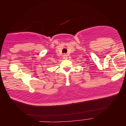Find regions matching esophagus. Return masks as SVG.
<instances>
[{"instance_id": "1", "label": "esophagus", "mask_w": 126, "mask_h": 126, "mask_svg": "<svg viewBox=\"0 0 126 126\" xmlns=\"http://www.w3.org/2000/svg\"><path fill=\"white\" fill-rule=\"evenodd\" d=\"M63 58L64 59H67V55H66L65 54H63Z\"/></svg>"}]
</instances>
